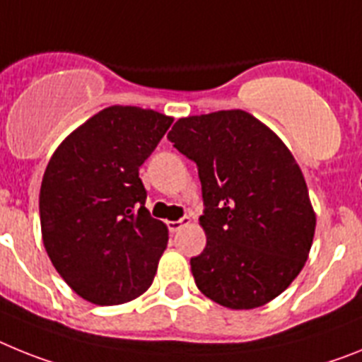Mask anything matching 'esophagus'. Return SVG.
<instances>
[{"instance_id": "esophagus-1", "label": "esophagus", "mask_w": 362, "mask_h": 362, "mask_svg": "<svg viewBox=\"0 0 362 362\" xmlns=\"http://www.w3.org/2000/svg\"><path fill=\"white\" fill-rule=\"evenodd\" d=\"M189 224H191V216H184V218L180 220H171V222H168V228L169 231L175 233V231H180L184 226H189Z\"/></svg>"}]
</instances>
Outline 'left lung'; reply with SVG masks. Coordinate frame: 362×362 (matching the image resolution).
I'll return each instance as SVG.
<instances>
[{
    "label": "left lung",
    "instance_id": "8db88e82",
    "mask_svg": "<svg viewBox=\"0 0 362 362\" xmlns=\"http://www.w3.org/2000/svg\"><path fill=\"white\" fill-rule=\"evenodd\" d=\"M168 138L199 168L206 247L191 259L197 288L229 310L264 306L295 281L315 235L291 151L240 109L187 116Z\"/></svg>",
    "mask_w": 362,
    "mask_h": 362
}]
</instances>
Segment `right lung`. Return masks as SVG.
Instances as JSON below:
<instances>
[{
    "label": "right lung",
    "mask_w": 362,
    "mask_h": 362,
    "mask_svg": "<svg viewBox=\"0 0 362 362\" xmlns=\"http://www.w3.org/2000/svg\"><path fill=\"white\" fill-rule=\"evenodd\" d=\"M171 124V116L153 109L105 107L47 163L40 189L43 246L69 288L89 303H129L153 284L169 231L149 215L138 169Z\"/></svg>",
    "instance_id": "add662e5"
}]
</instances>
